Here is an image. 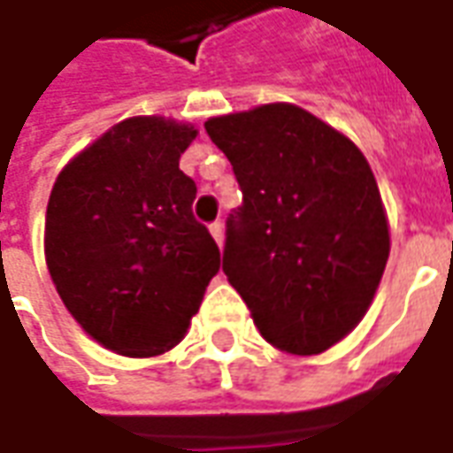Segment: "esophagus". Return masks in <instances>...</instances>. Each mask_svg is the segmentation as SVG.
I'll return each instance as SVG.
<instances>
[{"label":"esophagus","instance_id":"34e87169","mask_svg":"<svg viewBox=\"0 0 453 453\" xmlns=\"http://www.w3.org/2000/svg\"><path fill=\"white\" fill-rule=\"evenodd\" d=\"M211 235L216 237V242L223 248V237H226V233H223V223H220V220H213V223H211Z\"/></svg>","mask_w":453,"mask_h":453}]
</instances>
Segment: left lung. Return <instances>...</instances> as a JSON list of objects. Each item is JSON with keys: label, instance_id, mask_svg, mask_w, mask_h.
<instances>
[{"label": "left lung", "instance_id": "left-lung-1", "mask_svg": "<svg viewBox=\"0 0 453 453\" xmlns=\"http://www.w3.org/2000/svg\"><path fill=\"white\" fill-rule=\"evenodd\" d=\"M242 205L226 220L223 272L265 341L314 356L368 311L390 255L380 191L341 132L296 105L205 122Z\"/></svg>", "mask_w": 453, "mask_h": 453}]
</instances>
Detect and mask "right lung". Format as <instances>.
<instances>
[{"label":"right lung","instance_id":"obj_1","mask_svg":"<svg viewBox=\"0 0 453 453\" xmlns=\"http://www.w3.org/2000/svg\"><path fill=\"white\" fill-rule=\"evenodd\" d=\"M194 127L132 117L58 173L46 208V265L65 309L122 356H159L188 331L220 250L194 216L179 159Z\"/></svg>","mask_w":453,"mask_h":453}]
</instances>
